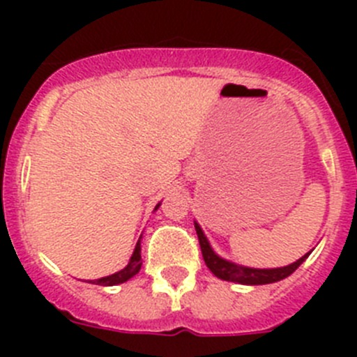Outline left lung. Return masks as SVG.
Here are the masks:
<instances>
[{
    "instance_id": "obj_1",
    "label": "left lung",
    "mask_w": 357,
    "mask_h": 357,
    "mask_svg": "<svg viewBox=\"0 0 357 357\" xmlns=\"http://www.w3.org/2000/svg\"><path fill=\"white\" fill-rule=\"evenodd\" d=\"M195 229H197L198 241H200L202 255H204V261H206L207 268L216 277L223 280H230V282H239V284H272V282H277V280L286 279L288 275H291L296 268L301 266L305 259H307L309 252L305 255H302L301 259L296 263L289 264V266L282 268H270V270H257V268H247V266H238V264L230 263V261L222 259L220 255H216L211 248L209 241L202 232L200 225L195 223Z\"/></svg>"
}]
</instances>
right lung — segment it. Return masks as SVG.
Segmentation results:
<instances>
[{"label": "right lung", "mask_w": 357, "mask_h": 357, "mask_svg": "<svg viewBox=\"0 0 357 357\" xmlns=\"http://www.w3.org/2000/svg\"><path fill=\"white\" fill-rule=\"evenodd\" d=\"M157 207H159V206H157ZM157 207H155V209H157ZM141 264H143V261H141V238H139V241H137V245H135V250H134V254H132L130 261H128V264L123 268L121 272H116V273H112V275H109V277H102V279L89 280V282H91V284H100V286L121 284V282L132 279L135 273L139 272Z\"/></svg>", "instance_id": "right-lung-1"}]
</instances>
